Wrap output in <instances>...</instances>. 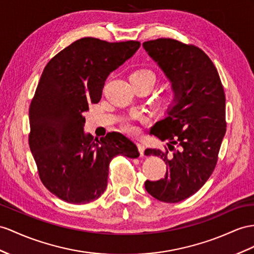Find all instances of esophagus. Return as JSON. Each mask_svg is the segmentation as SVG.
<instances>
[{
	"label": "esophagus",
	"mask_w": 254,
	"mask_h": 254,
	"mask_svg": "<svg viewBox=\"0 0 254 254\" xmlns=\"http://www.w3.org/2000/svg\"><path fill=\"white\" fill-rule=\"evenodd\" d=\"M137 147H138V151L140 153V155H144V151H145V146L141 142H137Z\"/></svg>",
	"instance_id": "34e87169"
}]
</instances>
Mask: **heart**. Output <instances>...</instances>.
<instances>
[{"label":"heart","mask_w":254,"mask_h":254,"mask_svg":"<svg viewBox=\"0 0 254 254\" xmlns=\"http://www.w3.org/2000/svg\"><path fill=\"white\" fill-rule=\"evenodd\" d=\"M132 75H135V76H144V77H151L152 79L154 80V75L152 74V71L148 70V69H139V70H136L134 71V73ZM125 129L127 132L131 133V134H136L138 131H137V127H136L134 125H132L131 122H127L125 125Z\"/></svg>","instance_id":"heart-1"}]
</instances>
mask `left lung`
<instances>
[{"label": "left lung", "instance_id": "1", "mask_svg": "<svg viewBox=\"0 0 254 254\" xmlns=\"http://www.w3.org/2000/svg\"><path fill=\"white\" fill-rule=\"evenodd\" d=\"M172 83L173 104L151 133L168 141V153L146 149L166 163L163 179L145 183L147 192L165 203H178L196 193L217 165L226 132L225 94L218 70L203 50L172 38L142 44ZM177 147H175L174 146Z\"/></svg>", "mask_w": 254, "mask_h": 254}]
</instances>
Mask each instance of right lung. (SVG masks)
I'll use <instances>...</instances> for the list:
<instances>
[{"instance_id":"add662e5","label":"right lung","mask_w":254,"mask_h":254,"mask_svg":"<svg viewBox=\"0 0 254 254\" xmlns=\"http://www.w3.org/2000/svg\"><path fill=\"white\" fill-rule=\"evenodd\" d=\"M139 42L83 37L45 66L31 102L29 145L43 185L70 204H87L106 190L116 155L139 157L121 133L94 138L83 131V113L99 103L108 75L131 58Z\"/></svg>"}]
</instances>
